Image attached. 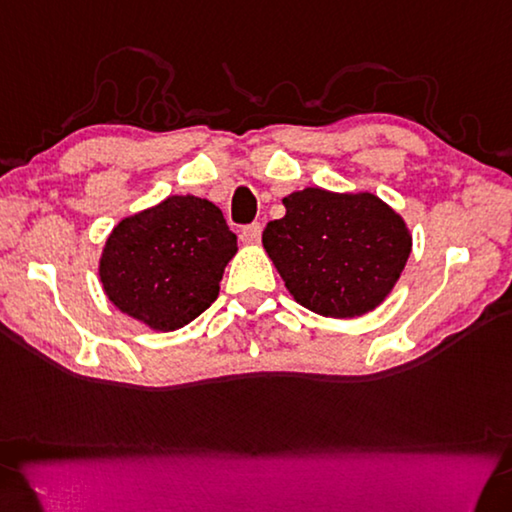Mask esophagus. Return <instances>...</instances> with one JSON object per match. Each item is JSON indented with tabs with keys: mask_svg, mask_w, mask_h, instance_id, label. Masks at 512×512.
Wrapping results in <instances>:
<instances>
[{
	"mask_svg": "<svg viewBox=\"0 0 512 512\" xmlns=\"http://www.w3.org/2000/svg\"><path fill=\"white\" fill-rule=\"evenodd\" d=\"M259 237H262V226H259V224L244 226L242 235H239V239H242L244 244H257Z\"/></svg>",
	"mask_w": 512,
	"mask_h": 512,
	"instance_id": "1",
	"label": "esophagus"
}]
</instances>
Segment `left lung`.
Wrapping results in <instances>:
<instances>
[{
    "label": "left lung",
    "instance_id": "1",
    "mask_svg": "<svg viewBox=\"0 0 512 512\" xmlns=\"http://www.w3.org/2000/svg\"><path fill=\"white\" fill-rule=\"evenodd\" d=\"M262 242L288 293L317 315L350 319L377 308L408 262L413 235L373 193L304 188Z\"/></svg>",
    "mask_w": 512,
    "mask_h": 512
}]
</instances>
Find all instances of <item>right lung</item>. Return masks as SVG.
Masks as SVG:
<instances>
[{"label": "right lung", "mask_w": 512, "mask_h": 512, "mask_svg": "<svg viewBox=\"0 0 512 512\" xmlns=\"http://www.w3.org/2000/svg\"><path fill=\"white\" fill-rule=\"evenodd\" d=\"M237 235L213 202L170 195L124 217L99 257L104 293L153 330H177L215 302Z\"/></svg>", "instance_id": "right-lung-1"}]
</instances>
